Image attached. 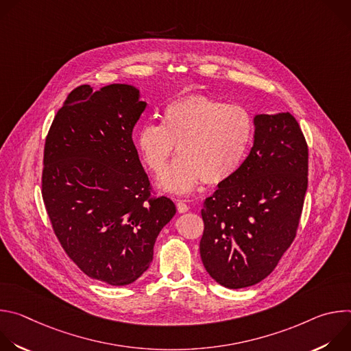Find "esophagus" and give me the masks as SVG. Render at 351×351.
Returning <instances> with one entry per match:
<instances>
[{"mask_svg":"<svg viewBox=\"0 0 351 351\" xmlns=\"http://www.w3.org/2000/svg\"><path fill=\"white\" fill-rule=\"evenodd\" d=\"M175 203H176V207H178V211H179V213H186V211H189V206H187V203L184 202V199L175 198Z\"/></svg>","mask_w":351,"mask_h":351,"instance_id":"esophagus-1","label":"esophagus"}]
</instances>
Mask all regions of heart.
<instances>
[{"label": "heart", "instance_id": "1", "mask_svg": "<svg viewBox=\"0 0 351 351\" xmlns=\"http://www.w3.org/2000/svg\"><path fill=\"white\" fill-rule=\"evenodd\" d=\"M253 136L254 119L244 107L190 94L164 108L161 125H141L134 143L143 164L156 176L162 175L178 145L181 157L163 173L160 186L186 194L202 179L207 184L230 179L244 161Z\"/></svg>", "mask_w": 351, "mask_h": 351}]
</instances>
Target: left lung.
<instances>
[{"label":"left lung","mask_w":351,"mask_h":351,"mask_svg":"<svg viewBox=\"0 0 351 351\" xmlns=\"http://www.w3.org/2000/svg\"><path fill=\"white\" fill-rule=\"evenodd\" d=\"M254 145L206 198L199 256L229 289L265 279L293 243L308 186V145L289 112L257 115Z\"/></svg>","instance_id":"obj_1"}]
</instances>
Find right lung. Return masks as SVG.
Masks as SVG:
<instances>
[{
  "label": "right lung",
  "instance_id": "right-lung-1",
  "mask_svg": "<svg viewBox=\"0 0 351 351\" xmlns=\"http://www.w3.org/2000/svg\"><path fill=\"white\" fill-rule=\"evenodd\" d=\"M145 103L138 90L110 84L72 90L44 144L41 195L57 239L90 278L125 286L145 272L176 207L157 195L132 132Z\"/></svg>",
  "mask_w": 351,
  "mask_h": 351
}]
</instances>
